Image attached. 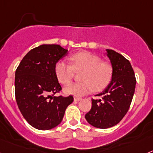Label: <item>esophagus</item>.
<instances>
[{
	"label": "esophagus",
	"mask_w": 153,
	"mask_h": 153,
	"mask_svg": "<svg viewBox=\"0 0 153 153\" xmlns=\"http://www.w3.org/2000/svg\"><path fill=\"white\" fill-rule=\"evenodd\" d=\"M74 101H80L81 100H82V98H80V97H77V96H74Z\"/></svg>",
	"instance_id": "1"
}]
</instances>
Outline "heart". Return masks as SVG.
<instances>
[{
  "label": "heart",
  "instance_id": "1",
  "mask_svg": "<svg viewBox=\"0 0 153 153\" xmlns=\"http://www.w3.org/2000/svg\"><path fill=\"white\" fill-rule=\"evenodd\" d=\"M71 65L60 61L55 65V74L62 84H68L74 78V71H82V82L71 83L64 89L65 94L82 96L95 91H102L110 82L113 70L111 65L96 55L87 51L74 53L69 57Z\"/></svg>",
  "mask_w": 153,
  "mask_h": 153
}]
</instances>
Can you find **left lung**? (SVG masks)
<instances>
[{
    "mask_svg": "<svg viewBox=\"0 0 153 153\" xmlns=\"http://www.w3.org/2000/svg\"><path fill=\"white\" fill-rule=\"evenodd\" d=\"M112 66V79L105 90L97 96L102 100H92V108L85 114L88 123L102 129L120 122L130 107L135 89L136 79L131 63L113 50H106Z\"/></svg>",
    "mask_w": 153,
    "mask_h": 153,
    "instance_id": "left-lung-1",
    "label": "left lung"
}]
</instances>
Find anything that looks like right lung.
Segmentation results:
<instances>
[{
	"label": "right lung",
	"mask_w": 153,
	"mask_h": 153,
	"mask_svg": "<svg viewBox=\"0 0 153 153\" xmlns=\"http://www.w3.org/2000/svg\"><path fill=\"white\" fill-rule=\"evenodd\" d=\"M68 54L57 44H43L26 53L15 71V99L26 121L38 130H50L62 121L72 96H53L61 90L55 65Z\"/></svg>",
	"instance_id": "add662e5"
}]
</instances>
